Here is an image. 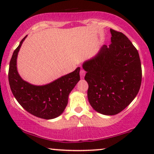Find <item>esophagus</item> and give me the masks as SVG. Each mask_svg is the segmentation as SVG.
Masks as SVG:
<instances>
[{
    "mask_svg": "<svg viewBox=\"0 0 154 154\" xmlns=\"http://www.w3.org/2000/svg\"><path fill=\"white\" fill-rule=\"evenodd\" d=\"M80 75H81V79H83L84 76H85V71L84 70V69H81V71H80Z\"/></svg>",
    "mask_w": 154,
    "mask_h": 154,
    "instance_id": "34e87169",
    "label": "esophagus"
}]
</instances>
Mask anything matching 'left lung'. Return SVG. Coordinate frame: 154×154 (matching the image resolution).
<instances>
[{"instance_id":"obj_1","label":"left lung","mask_w":154,"mask_h":154,"mask_svg":"<svg viewBox=\"0 0 154 154\" xmlns=\"http://www.w3.org/2000/svg\"><path fill=\"white\" fill-rule=\"evenodd\" d=\"M111 42L83 63L88 83V98L92 108L112 116L135 98L142 83V66L137 50L125 35L110 29Z\"/></svg>"}]
</instances>
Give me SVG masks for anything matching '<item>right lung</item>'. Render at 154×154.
Listing matches in <instances>:
<instances>
[{"label": "right lung", "instance_id": "obj_1", "mask_svg": "<svg viewBox=\"0 0 154 154\" xmlns=\"http://www.w3.org/2000/svg\"><path fill=\"white\" fill-rule=\"evenodd\" d=\"M26 36L14 50L10 62V89L19 104L31 114L43 119H54L64 111L69 93L80 81V67L47 85H34L24 81L17 72V58Z\"/></svg>", "mask_w": 154, "mask_h": 154}]
</instances>
